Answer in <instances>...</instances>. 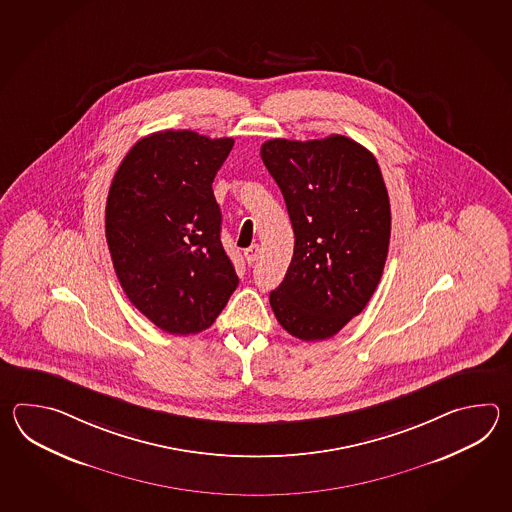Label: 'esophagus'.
I'll list each match as a JSON object with an SVG mask.
<instances>
[{
    "label": "esophagus",
    "mask_w": 512,
    "mask_h": 512,
    "mask_svg": "<svg viewBox=\"0 0 512 512\" xmlns=\"http://www.w3.org/2000/svg\"><path fill=\"white\" fill-rule=\"evenodd\" d=\"M258 256H260V247L258 245H251L249 249H245V260L249 261V263H254V261L258 260Z\"/></svg>",
    "instance_id": "esophagus-1"
}]
</instances>
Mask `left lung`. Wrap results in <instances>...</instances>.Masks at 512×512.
<instances>
[{"mask_svg": "<svg viewBox=\"0 0 512 512\" xmlns=\"http://www.w3.org/2000/svg\"><path fill=\"white\" fill-rule=\"evenodd\" d=\"M260 153L294 230L293 260L269 296L272 311L293 337L326 340L359 315L381 282L392 230L381 168L344 135L272 139Z\"/></svg>", "mask_w": 512, "mask_h": 512, "instance_id": "1", "label": "left lung"}]
</instances>
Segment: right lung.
I'll use <instances>...</instances> for the list:
<instances>
[{"instance_id":"add662e5","label":"right lung","mask_w":512,"mask_h":512,"mask_svg":"<svg viewBox=\"0 0 512 512\" xmlns=\"http://www.w3.org/2000/svg\"><path fill=\"white\" fill-rule=\"evenodd\" d=\"M232 146L230 137L157 131L126 153L109 186L106 240L120 287L170 335L212 326L240 283L212 192Z\"/></svg>"}]
</instances>
